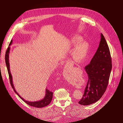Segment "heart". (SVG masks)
Returning a JSON list of instances; mask_svg holds the SVG:
<instances>
[{
  "label": "heart",
  "instance_id": "b5f03b06",
  "mask_svg": "<svg viewBox=\"0 0 123 123\" xmlns=\"http://www.w3.org/2000/svg\"><path fill=\"white\" fill-rule=\"evenodd\" d=\"M79 38L74 37L72 40V43L74 45H77L80 42ZM88 46L85 43L80 44L74 50L73 57L74 59L78 62L82 61L85 59L88 53Z\"/></svg>",
  "mask_w": 123,
  "mask_h": 123
}]
</instances>
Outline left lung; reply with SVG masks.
<instances>
[{
	"instance_id": "left-lung-1",
	"label": "left lung",
	"mask_w": 123,
	"mask_h": 123,
	"mask_svg": "<svg viewBox=\"0 0 123 123\" xmlns=\"http://www.w3.org/2000/svg\"><path fill=\"white\" fill-rule=\"evenodd\" d=\"M110 52L103 35L101 34L99 47L90 64L85 67L88 81L83 97L78 102L87 106L97 102L105 92L112 65Z\"/></svg>"
}]
</instances>
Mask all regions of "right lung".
Listing matches in <instances>:
<instances>
[{
	"label": "right lung",
	"instance_id": "add662e5",
	"mask_svg": "<svg viewBox=\"0 0 123 123\" xmlns=\"http://www.w3.org/2000/svg\"><path fill=\"white\" fill-rule=\"evenodd\" d=\"M12 40H11L10 43L9 45V47H8L7 50L6 51V54L5 56V62H6V67H7V71H8V73L9 74V80L10 82V84L12 87V88L13 89L14 92L15 93L21 98L24 102L26 103L27 104L30 105V106H32L36 108H42L46 107L48 106L50 103H51L52 99L53 97V92L50 91L49 90L46 89V94H45V96L44 97V98L41 100H39L37 101H35V102H30V101H26L25 99H24L22 97L18 94V93L16 91V90L14 88V85L13 84V81H12V77L11 76V73H10V67H9V51H10V45L12 44Z\"/></svg>",
	"mask_w": 123,
	"mask_h": 123
}]
</instances>
